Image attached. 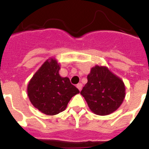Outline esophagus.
I'll list each match as a JSON object with an SVG mask.
<instances>
[{
	"instance_id": "esophagus-1",
	"label": "esophagus",
	"mask_w": 149,
	"mask_h": 149,
	"mask_svg": "<svg viewBox=\"0 0 149 149\" xmlns=\"http://www.w3.org/2000/svg\"><path fill=\"white\" fill-rule=\"evenodd\" d=\"M77 88H78V90H79V91H81L82 87H83V84H78L77 85Z\"/></svg>"
}]
</instances>
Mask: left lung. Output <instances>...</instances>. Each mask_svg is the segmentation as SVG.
I'll return each instance as SVG.
<instances>
[{"label": "left lung", "instance_id": "left-lung-1", "mask_svg": "<svg viewBox=\"0 0 149 149\" xmlns=\"http://www.w3.org/2000/svg\"><path fill=\"white\" fill-rule=\"evenodd\" d=\"M80 93L92 112L104 116L121 105L125 97V86L122 79L108 68L97 65L91 69Z\"/></svg>", "mask_w": 149, "mask_h": 149}]
</instances>
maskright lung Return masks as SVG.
Segmentation results:
<instances>
[{"mask_svg":"<svg viewBox=\"0 0 149 149\" xmlns=\"http://www.w3.org/2000/svg\"><path fill=\"white\" fill-rule=\"evenodd\" d=\"M59 64L55 58L43 63L28 85V96L36 108L47 115H56L66 108L70 99L79 93L68 77L58 73Z\"/></svg>","mask_w":149,"mask_h":149,"instance_id":"obj_1","label":"right lung"}]
</instances>
